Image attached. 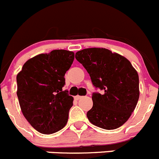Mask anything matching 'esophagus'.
<instances>
[{
	"label": "esophagus",
	"mask_w": 159,
	"mask_h": 159,
	"mask_svg": "<svg viewBox=\"0 0 159 159\" xmlns=\"http://www.w3.org/2000/svg\"><path fill=\"white\" fill-rule=\"evenodd\" d=\"M83 96H81V95H75V99H76V100H79L80 99H81Z\"/></svg>",
	"instance_id": "34e87169"
}]
</instances>
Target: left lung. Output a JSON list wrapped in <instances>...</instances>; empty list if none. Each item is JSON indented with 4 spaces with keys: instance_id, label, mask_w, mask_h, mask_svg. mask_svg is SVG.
I'll return each instance as SVG.
<instances>
[{
    "instance_id": "8db88e82",
    "label": "left lung",
    "mask_w": 159,
    "mask_h": 159,
    "mask_svg": "<svg viewBox=\"0 0 159 159\" xmlns=\"http://www.w3.org/2000/svg\"><path fill=\"white\" fill-rule=\"evenodd\" d=\"M75 59L87 70L94 86L102 91L92 95L88 120L105 130L121 127L139 98L137 71L127 58L102 48L83 49L75 53Z\"/></svg>"
}]
</instances>
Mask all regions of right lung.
<instances>
[{
    "label": "right lung",
    "instance_id": "add662e5",
    "mask_svg": "<svg viewBox=\"0 0 159 159\" xmlns=\"http://www.w3.org/2000/svg\"><path fill=\"white\" fill-rule=\"evenodd\" d=\"M74 58L73 52L63 49L39 54L26 61L16 75L22 113L41 134L56 133L67 124L73 97L62 88Z\"/></svg>",
    "mask_w": 159,
    "mask_h": 159
}]
</instances>
